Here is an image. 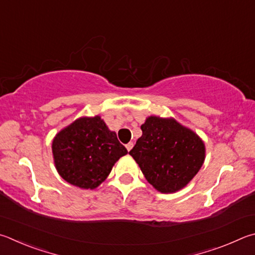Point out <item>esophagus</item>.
<instances>
[{
    "label": "esophagus",
    "instance_id": "1",
    "mask_svg": "<svg viewBox=\"0 0 255 255\" xmlns=\"http://www.w3.org/2000/svg\"><path fill=\"white\" fill-rule=\"evenodd\" d=\"M132 147H133V143H132V142H128L127 145H126V148H127L128 151H130Z\"/></svg>",
    "mask_w": 255,
    "mask_h": 255
}]
</instances>
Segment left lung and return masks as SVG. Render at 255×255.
<instances>
[{
	"label": "left lung",
	"mask_w": 255,
	"mask_h": 255,
	"mask_svg": "<svg viewBox=\"0 0 255 255\" xmlns=\"http://www.w3.org/2000/svg\"><path fill=\"white\" fill-rule=\"evenodd\" d=\"M140 128L142 135L129 154L147 182L165 194L184 188L204 163V142L174 118L150 116Z\"/></svg>",
	"instance_id": "left-lung-1"
}]
</instances>
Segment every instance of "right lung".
Instances as JSON below:
<instances>
[{"instance_id":"right-lung-1","label":"right lung","mask_w":255,"mask_h":255,"mask_svg":"<svg viewBox=\"0 0 255 255\" xmlns=\"http://www.w3.org/2000/svg\"><path fill=\"white\" fill-rule=\"evenodd\" d=\"M127 149L99 116L81 117L60 130L52 141L59 175L83 189L98 187Z\"/></svg>"}]
</instances>
